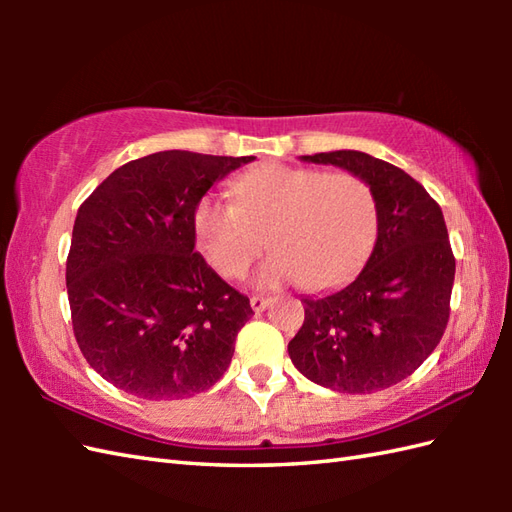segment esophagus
Wrapping results in <instances>:
<instances>
[{
    "instance_id": "obj_1",
    "label": "esophagus",
    "mask_w": 512,
    "mask_h": 512,
    "mask_svg": "<svg viewBox=\"0 0 512 512\" xmlns=\"http://www.w3.org/2000/svg\"><path fill=\"white\" fill-rule=\"evenodd\" d=\"M268 303H270L268 297H259V295L250 297V308H253L255 312H264L268 308Z\"/></svg>"
}]
</instances>
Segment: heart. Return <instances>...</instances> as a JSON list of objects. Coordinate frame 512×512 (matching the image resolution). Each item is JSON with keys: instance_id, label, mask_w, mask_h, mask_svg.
<instances>
[{"instance_id": "1", "label": "heart", "mask_w": 512, "mask_h": 512, "mask_svg": "<svg viewBox=\"0 0 512 512\" xmlns=\"http://www.w3.org/2000/svg\"><path fill=\"white\" fill-rule=\"evenodd\" d=\"M233 198L206 195L193 213L195 246L224 277L244 275L266 235L273 255L257 286L303 281L325 290L350 279L376 242V198L354 173L262 165L233 182Z\"/></svg>"}]
</instances>
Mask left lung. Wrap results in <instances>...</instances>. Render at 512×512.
<instances>
[{
    "mask_svg": "<svg viewBox=\"0 0 512 512\" xmlns=\"http://www.w3.org/2000/svg\"><path fill=\"white\" fill-rule=\"evenodd\" d=\"M363 178L378 206L374 250L350 284L303 297L290 361L312 383L374 394L411 376L436 350L449 321L455 277L438 202L409 173L363 151L299 156Z\"/></svg>",
    "mask_w": 512,
    "mask_h": 512,
    "instance_id": "8db88e82",
    "label": "left lung"
}]
</instances>
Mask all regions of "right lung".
<instances>
[{
    "mask_svg": "<svg viewBox=\"0 0 512 512\" xmlns=\"http://www.w3.org/2000/svg\"><path fill=\"white\" fill-rule=\"evenodd\" d=\"M253 160L158 151L118 167L81 204L65 284L76 343L107 383L176 400L224 376L253 308L195 253L193 213Z\"/></svg>",
    "mask_w": 512,
    "mask_h": 512,
    "instance_id": "1",
    "label": "right lung"
}]
</instances>
